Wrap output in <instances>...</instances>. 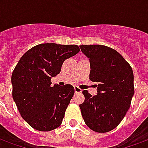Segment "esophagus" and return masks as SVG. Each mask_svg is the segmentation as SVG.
<instances>
[{"label":"esophagus","mask_w":148,"mask_h":148,"mask_svg":"<svg viewBox=\"0 0 148 148\" xmlns=\"http://www.w3.org/2000/svg\"><path fill=\"white\" fill-rule=\"evenodd\" d=\"M74 92H75V93H82V90H81L80 88H78L77 86H74Z\"/></svg>","instance_id":"1"}]
</instances>
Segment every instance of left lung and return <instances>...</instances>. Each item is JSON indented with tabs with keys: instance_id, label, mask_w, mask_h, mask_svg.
I'll use <instances>...</instances> for the list:
<instances>
[{
	"instance_id": "8db88e82",
	"label": "left lung",
	"mask_w": 148,
	"mask_h": 148,
	"mask_svg": "<svg viewBox=\"0 0 148 148\" xmlns=\"http://www.w3.org/2000/svg\"><path fill=\"white\" fill-rule=\"evenodd\" d=\"M89 58L90 79L97 82V95L87 90L79 107L91 130L107 132L114 129L127 113L134 95V75L131 66L114 49L103 45H81Z\"/></svg>"
}]
</instances>
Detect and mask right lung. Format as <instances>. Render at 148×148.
<instances>
[{"mask_svg":"<svg viewBox=\"0 0 148 148\" xmlns=\"http://www.w3.org/2000/svg\"><path fill=\"white\" fill-rule=\"evenodd\" d=\"M77 45L42 43L28 50L12 74V98L21 116L35 129L49 132L60 126L74 93L71 85L51 86L63 62L77 55Z\"/></svg>","mask_w":148,"mask_h":148,"instance_id":"add662e5","label":"right lung"}]
</instances>
